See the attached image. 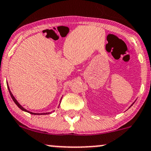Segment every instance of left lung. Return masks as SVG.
Returning <instances> with one entry per match:
<instances>
[{"label": "left lung", "mask_w": 151, "mask_h": 151, "mask_svg": "<svg viewBox=\"0 0 151 151\" xmlns=\"http://www.w3.org/2000/svg\"><path fill=\"white\" fill-rule=\"evenodd\" d=\"M134 103H133V104H134ZM133 104H132V105H133ZM132 105H131V106H132ZM131 106H130V107H131Z\"/></svg>", "instance_id": "8db88e82"}]
</instances>
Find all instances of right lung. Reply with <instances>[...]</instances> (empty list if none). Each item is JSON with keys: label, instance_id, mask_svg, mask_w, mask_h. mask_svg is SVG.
I'll list each match as a JSON object with an SVG mask.
<instances>
[{"label": "right lung", "instance_id": "right-lung-1", "mask_svg": "<svg viewBox=\"0 0 151 151\" xmlns=\"http://www.w3.org/2000/svg\"><path fill=\"white\" fill-rule=\"evenodd\" d=\"M7 85H8V83H7ZM8 90H9V92H10V96H11V98L12 99V100H13V101L14 102V103H15L16 105H17V107L19 108H20L22 110H23V111H25V112H29V113H30V114H32V115H48V114H50V112H46V113H34V112H29V111H28V110H26V109L25 108H24L22 106V105L19 104V103L17 102V100L15 99V98L13 96V95H12V93H11V91H10V88H9V86H8Z\"/></svg>", "mask_w": 151, "mask_h": 151}]
</instances>
